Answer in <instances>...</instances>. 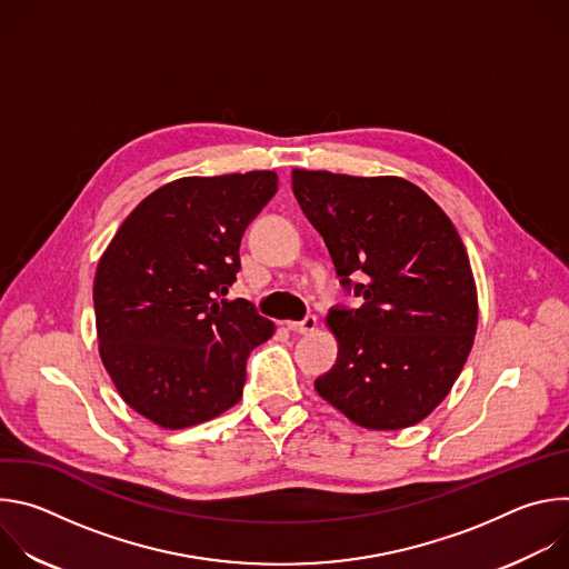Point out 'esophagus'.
Returning a JSON list of instances; mask_svg holds the SVG:
<instances>
[{"instance_id": "34e87169", "label": "esophagus", "mask_w": 569, "mask_h": 569, "mask_svg": "<svg viewBox=\"0 0 569 569\" xmlns=\"http://www.w3.org/2000/svg\"><path fill=\"white\" fill-rule=\"evenodd\" d=\"M288 329L292 333H299V336H306V333H312L317 329V317L315 315H308L303 317L301 321H288Z\"/></svg>"}]
</instances>
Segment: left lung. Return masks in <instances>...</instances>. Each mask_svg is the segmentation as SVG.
<instances>
[{
    "label": "left lung",
    "instance_id": "1",
    "mask_svg": "<svg viewBox=\"0 0 569 569\" xmlns=\"http://www.w3.org/2000/svg\"><path fill=\"white\" fill-rule=\"evenodd\" d=\"M292 191L342 288L362 299L329 312L340 349L315 380L317 393L369 430L423 421L461 373L477 331L475 279L455 224L402 178L295 169Z\"/></svg>",
    "mask_w": 569,
    "mask_h": 569
}]
</instances>
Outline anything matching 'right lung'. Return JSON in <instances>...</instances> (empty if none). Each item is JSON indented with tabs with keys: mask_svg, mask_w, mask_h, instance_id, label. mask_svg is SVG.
<instances>
[{
	"mask_svg": "<svg viewBox=\"0 0 569 569\" xmlns=\"http://www.w3.org/2000/svg\"><path fill=\"white\" fill-rule=\"evenodd\" d=\"M274 193L272 171L176 180L137 204L101 257V360L152 423L189 428L240 400L248 358L274 323L224 295L240 270V238Z\"/></svg>",
	"mask_w": 569,
	"mask_h": 569,
	"instance_id": "right-lung-1",
	"label": "right lung"
}]
</instances>
